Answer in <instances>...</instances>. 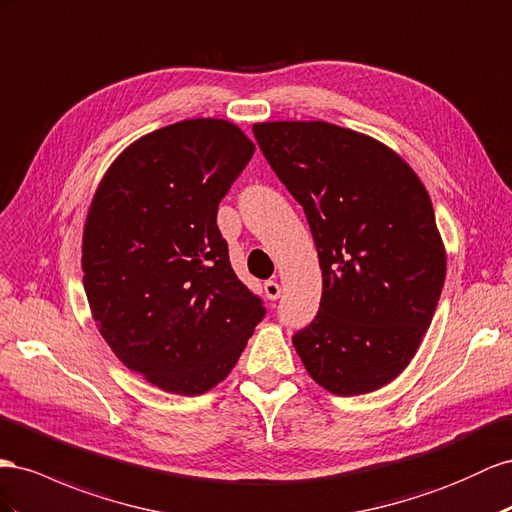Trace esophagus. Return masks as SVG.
Returning a JSON list of instances; mask_svg holds the SVG:
<instances>
[{
  "instance_id": "esophagus-1",
  "label": "esophagus",
  "mask_w": 512,
  "mask_h": 512,
  "mask_svg": "<svg viewBox=\"0 0 512 512\" xmlns=\"http://www.w3.org/2000/svg\"><path fill=\"white\" fill-rule=\"evenodd\" d=\"M265 295L269 297V299H278L280 295H282V286L275 282V280H269V282H265Z\"/></svg>"
}]
</instances>
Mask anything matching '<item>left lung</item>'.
Here are the masks:
<instances>
[{
  "label": "left lung",
  "mask_w": 512,
  "mask_h": 512,
  "mask_svg": "<svg viewBox=\"0 0 512 512\" xmlns=\"http://www.w3.org/2000/svg\"><path fill=\"white\" fill-rule=\"evenodd\" d=\"M267 161L306 211L323 273L316 319L295 334L308 375L336 396L375 392L420 349L446 247L420 176L396 150L325 120L256 122Z\"/></svg>",
  "instance_id": "left-lung-1"
}]
</instances>
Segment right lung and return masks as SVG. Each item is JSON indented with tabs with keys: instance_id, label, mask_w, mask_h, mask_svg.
I'll list each match as a JSON object with an SVG mask.
<instances>
[{
	"instance_id": "right-lung-1",
	"label": "right lung",
	"mask_w": 512,
	"mask_h": 512,
	"mask_svg": "<svg viewBox=\"0 0 512 512\" xmlns=\"http://www.w3.org/2000/svg\"><path fill=\"white\" fill-rule=\"evenodd\" d=\"M254 150L230 120H181L124 148L92 196L81 239L92 319L163 392L213 390L265 314L217 228L219 200Z\"/></svg>"
}]
</instances>
